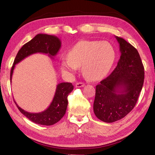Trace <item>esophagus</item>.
<instances>
[{
  "instance_id": "1",
  "label": "esophagus",
  "mask_w": 155,
  "mask_h": 155,
  "mask_svg": "<svg viewBox=\"0 0 155 155\" xmlns=\"http://www.w3.org/2000/svg\"><path fill=\"white\" fill-rule=\"evenodd\" d=\"M85 86V83H76V87H83Z\"/></svg>"
}]
</instances>
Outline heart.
Masks as SVG:
<instances>
[{
  "label": "heart",
  "instance_id": "heart-1",
  "mask_svg": "<svg viewBox=\"0 0 155 155\" xmlns=\"http://www.w3.org/2000/svg\"><path fill=\"white\" fill-rule=\"evenodd\" d=\"M114 59V49L108 41L82 40L70 50L68 57L61 59V70L74 73L78 68L82 66L85 77L96 81L109 72Z\"/></svg>",
  "mask_w": 155,
  "mask_h": 155
}]
</instances>
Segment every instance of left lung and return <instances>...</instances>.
I'll return each mask as SVG.
<instances>
[{"mask_svg":"<svg viewBox=\"0 0 155 155\" xmlns=\"http://www.w3.org/2000/svg\"><path fill=\"white\" fill-rule=\"evenodd\" d=\"M120 58L115 70L96 87L94 112L101 121L111 123L124 117L137 103L143 87L144 68L138 51L122 38Z\"/></svg>","mask_w":155,"mask_h":155,"instance_id":"8db88e82","label":"left lung"}]
</instances>
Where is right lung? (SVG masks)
Returning <instances> with one entry per match:
<instances>
[{
    "label": "right lung",
    "instance_id": "add662e5",
    "mask_svg": "<svg viewBox=\"0 0 155 155\" xmlns=\"http://www.w3.org/2000/svg\"><path fill=\"white\" fill-rule=\"evenodd\" d=\"M61 46V40L57 36L38 34L28 42L26 43L18 51L14 61L10 72V80L12 82L13 72L15 65L26 57L35 53L46 54L53 59L59 52ZM74 89L71 83H61L57 85L55 94L50 106L44 111L40 113H30L16 104L18 109L31 121L38 124L51 126L58 122L66 111L68 107V96Z\"/></svg>",
    "mask_w": 155,
    "mask_h": 155
}]
</instances>
